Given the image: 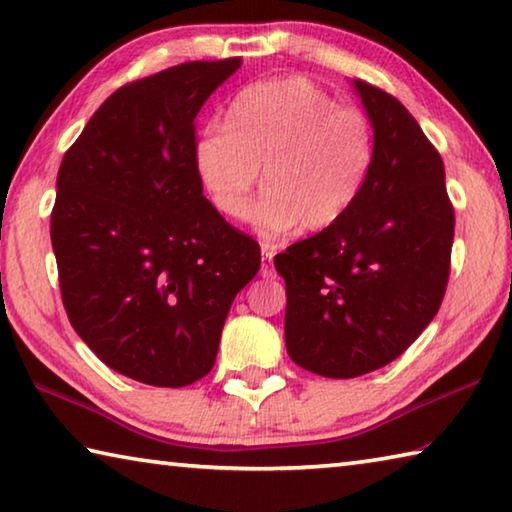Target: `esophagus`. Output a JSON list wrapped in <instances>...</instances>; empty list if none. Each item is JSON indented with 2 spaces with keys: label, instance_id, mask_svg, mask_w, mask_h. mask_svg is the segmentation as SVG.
I'll list each match as a JSON object with an SVG mask.
<instances>
[{
  "label": "esophagus",
  "instance_id": "obj_1",
  "mask_svg": "<svg viewBox=\"0 0 512 512\" xmlns=\"http://www.w3.org/2000/svg\"><path fill=\"white\" fill-rule=\"evenodd\" d=\"M273 255H275L273 248H262V277H275V271L271 266Z\"/></svg>",
  "mask_w": 512,
  "mask_h": 512
}]
</instances>
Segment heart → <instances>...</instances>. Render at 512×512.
Instances as JSON below:
<instances>
[{"label": "heart", "instance_id": "obj_1", "mask_svg": "<svg viewBox=\"0 0 512 512\" xmlns=\"http://www.w3.org/2000/svg\"><path fill=\"white\" fill-rule=\"evenodd\" d=\"M375 155L366 112L339 106L305 76L248 85L228 106L225 126L205 128L194 146L198 176L230 219L248 216L264 167L268 189L255 225L266 239L339 223L366 189Z\"/></svg>", "mask_w": 512, "mask_h": 512}]
</instances>
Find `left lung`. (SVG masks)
I'll list each match as a JSON object with an SVG mask.
<instances>
[{"label": "left lung", "mask_w": 512, "mask_h": 512, "mask_svg": "<svg viewBox=\"0 0 512 512\" xmlns=\"http://www.w3.org/2000/svg\"><path fill=\"white\" fill-rule=\"evenodd\" d=\"M352 85L377 137L368 185L348 216L273 259L289 357L332 379L384 368L418 339L443 302L454 241L438 151L395 97Z\"/></svg>", "instance_id": "8db88e82"}]
</instances>
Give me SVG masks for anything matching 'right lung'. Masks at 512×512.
<instances>
[{
	"mask_svg": "<svg viewBox=\"0 0 512 512\" xmlns=\"http://www.w3.org/2000/svg\"><path fill=\"white\" fill-rule=\"evenodd\" d=\"M241 58L196 60L101 103L58 169L51 212L60 293L76 334L149 386L205 377L257 241L203 196L194 119Z\"/></svg>",
	"mask_w": 512,
	"mask_h": 512,
	"instance_id": "1",
	"label": "right lung"
}]
</instances>
